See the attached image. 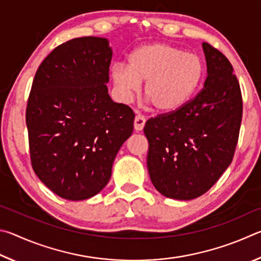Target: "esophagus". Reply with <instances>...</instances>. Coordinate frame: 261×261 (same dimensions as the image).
Masks as SVG:
<instances>
[{"instance_id":"34e87169","label":"esophagus","mask_w":261,"mask_h":261,"mask_svg":"<svg viewBox=\"0 0 261 261\" xmlns=\"http://www.w3.org/2000/svg\"><path fill=\"white\" fill-rule=\"evenodd\" d=\"M144 125H145V117L142 116V114H138L134 120V128L136 130H142Z\"/></svg>"}]
</instances>
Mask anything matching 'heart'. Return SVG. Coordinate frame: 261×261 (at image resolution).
Wrapping results in <instances>:
<instances>
[{
    "label": "heart",
    "instance_id": "1",
    "mask_svg": "<svg viewBox=\"0 0 261 261\" xmlns=\"http://www.w3.org/2000/svg\"><path fill=\"white\" fill-rule=\"evenodd\" d=\"M204 65L197 55L167 43L135 49L126 65L112 68V80L123 98L144 84V96L158 111L171 112L188 102L202 81Z\"/></svg>",
    "mask_w": 261,
    "mask_h": 261
}]
</instances>
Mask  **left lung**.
<instances>
[{
    "label": "left lung",
    "instance_id": "1",
    "mask_svg": "<svg viewBox=\"0 0 261 261\" xmlns=\"http://www.w3.org/2000/svg\"><path fill=\"white\" fill-rule=\"evenodd\" d=\"M207 76L202 90L175 111L145 122L150 179L168 198L206 193L230 165L239 141L243 100L228 58L203 43Z\"/></svg>",
    "mask_w": 261,
    "mask_h": 261
}]
</instances>
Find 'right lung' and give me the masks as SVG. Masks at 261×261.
<instances>
[{"instance_id": "obj_1", "label": "right lung", "mask_w": 261, "mask_h": 261, "mask_svg": "<svg viewBox=\"0 0 261 261\" xmlns=\"http://www.w3.org/2000/svg\"><path fill=\"white\" fill-rule=\"evenodd\" d=\"M111 58L107 39L76 38L55 48L35 73L26 108L31 163L62 198L98 194L133 133V110L108 93Z\"/></svg>"}]
</instances>
